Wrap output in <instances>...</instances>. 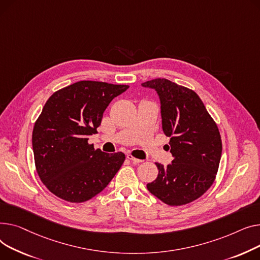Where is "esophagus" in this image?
Here are the masks:
<instances>
[{
	"mask_svg": "<svg viewBox=\"0 0 260 260\" xmlns=\"http://www.w3.org/2000/svg\"><path fill=\"white\" fill-rule=\"evenodd\" d=\"M127 158H128V159H130V160H132L133 162H137V164H140V162H142V161H143L142 159L135 158V157H134L132 154H128V155H127Z\"/></svg>",
	"mask_w": 260,
	"mask_h": 260,
	"instance_id": "1",
	"label": "esophagus"
}]
</instances>
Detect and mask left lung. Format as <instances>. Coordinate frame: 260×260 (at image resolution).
I'll list each match as a JSON object with an SVG mask.
<instances>
[{
  "instance_id": "8db88e82",
  "label": "left lung",
  "mask_w": 260,
  "mask_h": 260,
  "mask_svg": "<svg viewBox=\"0 0 260 260\" xmlns=\"http://www.w3.org/2000/svg\"><path fill=\"white\" fill-rule=\"evenodd\" d=\"M142 85L158 93L162 131L170 137L173 156L167 167L155 164L158 175L147 188L169 206L190 204L215 180L222 150L218 127L195 91L167 79Z\"/></svg>"
}]
</instances>
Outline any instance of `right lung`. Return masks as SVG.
I'll return each mask as SVG.
<instances>
[{
  "instance_id": "1",
  "label": "right lung",
  "mask_w": 260,
  "mask_h": 260,
  "mask_svg": "<svg viewBox=\"0 0 260 260\" xmlns=\"http://www.w3.org/2000/svg\"><path fill=\"white\" fill-rule=\"evenodd\" d=\"M129 88L81 81L48 99L36 120L32 148L36 169L52 194L84 203L102 192L125 161L123 152L105 153L88 143L98 133L110 102Z\"/></svg>"
}]
</instances>
